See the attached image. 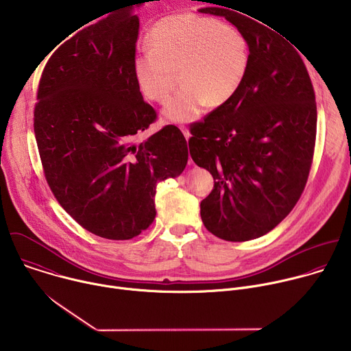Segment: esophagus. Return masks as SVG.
Instances as JSON below:
<instances>
[{
  "label": "esophagus",
  "instance_id": "obj_1",
  "mask_svg": "<svg viewBox=\"0 0 351 351\" xmlns=\"http://www.w3.org/2000/svg\"><path fill=\"white\" fill-rule=\"evenodd\" d=\"M180 130H182V133L184 134L186 140H189V137H190V132H189V129H187L186 126H180Z\"/></svg>",
  "mask_w": 351,
  "mask_h": 351
}]
</instances>
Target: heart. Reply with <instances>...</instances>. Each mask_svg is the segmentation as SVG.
Wrapping results in <instances>:
<instances>
[{
    "instance_id": "b5f03b06",
    "label": "heart",
    "mask_w": 351,
    "mask_h": 351,
    "mask_svg": "<svg viewBox=\"0 0 351 351\" xmlns=\"http://www.w3.org/2000/svg\"><path fill=\"white\" fill-rule=\"evenodd\" d=\"M147 43L133 61L136 82L144 97L165 103L178 73L182 88L164 110L165 119L175 123L194 121L206 106L228 104L244 83L252 60L244 33L193 12L158 19Z\"/></svg>"
}]
</instances>
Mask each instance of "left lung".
<instances>
[{"mask_svg":"<svg viewBox=\"0 0 351 351\" xmlns=\"http://www.w3.org/2000/svg\"><path fill=\"white\" fill-rule=\"evenodd\" d=\"M215 14L244 33L252 60L230 101L193 123L189 149L214 178L199 204L204 226L219 239L247 241L279 225L306 187L315 93L302 57L275 27L228 7Z\"/></svg>","mask_w":351,"mask_h":351,"instance_id":"8db88e82","label":"left lung"}]
</instances>
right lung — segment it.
<instances>
[{"label":"right lung","instance_id":"1","mask_svg":"<svg viewBox=\"0 0 351 351\" xmlns=\"http://www.w3.org/2000/svg\"><path fill=\"white\" fill-rule=\"evenodd\" d=\"M137 37L129 10L69 37L47 61L34 107L49 189L82 228L110 240L133 239L153 223L157 184L179 176L189 158L173 125L134 143L157 119L134 77Z\"/></svg>","mask_w":351,"mask_h":351}]
</instances>
